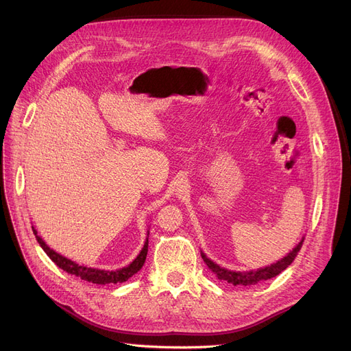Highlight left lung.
Here are the masks:
<instances>
[{
  "instance_id": "left-lung-1",
  "label": "left lung",
  "mask_w": 351,
  "mask_h": 351,
  "mask_svg": "<svg viewBox=\"0 0 351 351\" xmlns=\"http://www.w3.org/2000/svg\"><path fill=\"white\" fill-rule=\"evenodd\" d=\"M303 240L304 239H302V241L297 244V246L289 254H287V256H284L277 263H272L265 268H259L256 271H249V272H246V271L236 272V271H228L226 268H221L219 265H217L215 262H212L209 258H206V254L204 252H200V254H202V259H204V262L208 265V268L217 275L218 280H224L232 285H253V284H258L261 281H267V280L277 277V275L281 274L287 267H289V265H291V262L297 256V253H299L302 249Z\"/></svg>"
}]
</instances>
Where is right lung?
<instances>
[{
  "mask_svg": "<svg viewBox=\"0 0 351 351\" xmlns=\"http://www.w3.org/2000/svg\"><path fill=\"white\" fill-rule=\"evenodd\" d=\"M34 230V234L38 240V243L40 244V247L44 249V252L48 254L49 259L54 262L57 267H60L62 271H66L71 275H76V277H80L82 280L88 281V282H93V284H117V282H124L129 280L130 277L136 272H139L143 267V263L146 261V254H147V239L143 244V249L141 250V253L137 254V258L130 263L127 265V267L121 268V269H117V271H104V269H95V268H88V267H83V265H79L76 262H73L64 256H61L60 253L54 252L52 249H49L47 246V243L42 240L38 236V231L32 227Z\"/></svg>",
  "mask_w": 351,
  "mask_h": 351,
  "instance_id": "right-lung-1",
  "label": "right lung"
}]
</instances>
